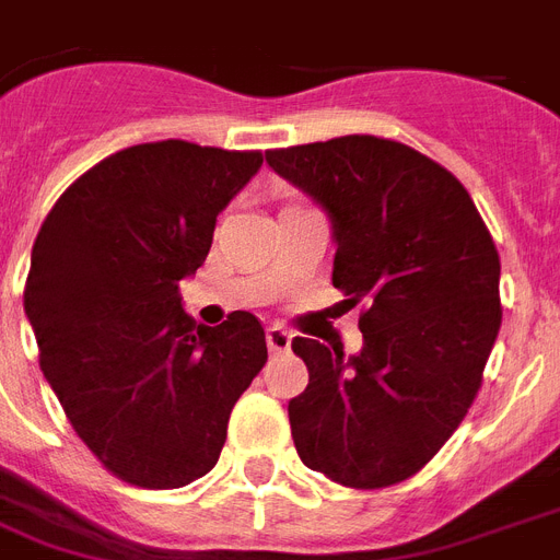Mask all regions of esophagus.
Masks as SVG:
<instances>
[{"label":"esophagus","mask_w":560,"mask_h":560,"mask_svg":"<svg viewBox=\"0 0 560 560\" xmlns=\"http://www.w3.org/2000/svg\"><path fill=\"white\" fill-rule=\"evenodd\" d=\"M290 340H293V334H290L288 328H281V325H270V328H267V346H270L272 354H281V351H288Z\"/></svg>","instance_id":"1"}]
</instances>
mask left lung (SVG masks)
I'll use <instances>...</instances> for the list:
<instances>
[{"label":"left lung","mask_w":560,"mask_h":560,"mask_svg":"<svg viewBox=\"0 0 560 560\" xmlns=\"http://www.w3.org/2000/svg\"><path fill=\"white\" fill-rule=\"evenodd\" d=\"M331 220L334 288L363 302V349L296 337L305 392L288 404L299 459L349 488L424 468L468 416L503 323L500 255L459 179L381 136L267 151Z\"/></svg>","instance_id":"obj_1"}]
</instances>
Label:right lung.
<instances>
[{"mask_svg": "<svg viewBox=\"0 0 560 560\" xmlns=\"http://www.w3.org/2000/svg\"><path fill=\"white\" fill-rule=\"evenodd\" d=\"M261 162L183 139L133 144L74 179L39 226L25 281L39 369L81 442L130 486L209 474L267 363L253 314L209 328L179 296Z\"/></svg>", "mask_w": 560, "mask_h": 560, "instance_id": "right-lung-1", "label": "right lung"}]
</instances>
